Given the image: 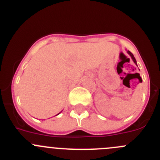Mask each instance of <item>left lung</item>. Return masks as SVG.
Wrapping results in <instances>:
<instances>
[{
  "mask_svg": "<svg viewBox=\"0 0 160 160\" xmlns=\"http://www.w3.org/2000/svg\"><path fill=\"white\" fill-rule=\"evenodd\" d=\"M128 53L130 55H131V58H132V59H133V61H134V62L135 63L136 65H137V62H136V59H135V58H134V55H133V54L131 53V52H130V51H128Z\"/></svg>",
  "mask_w": 160,
  "mask_h": 160,
  "instance_id": "obj_1",
  "label": "left lung"
}]
</instances>
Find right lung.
Wrapping results in <instances>:
<instances>
[{"label":"right lung","instance_id":"1","mask_svg":"<svg viewBox=\"0 0 160 160\" xmlns=\"http://www.w3.org/2000/svg\"><path fill=\"white\" fill-rule=\"evenodd\" d=\"M58 114H59V113H58Z\"/></svg>","mask_w":160,"mask_h":160}]
</instances>
